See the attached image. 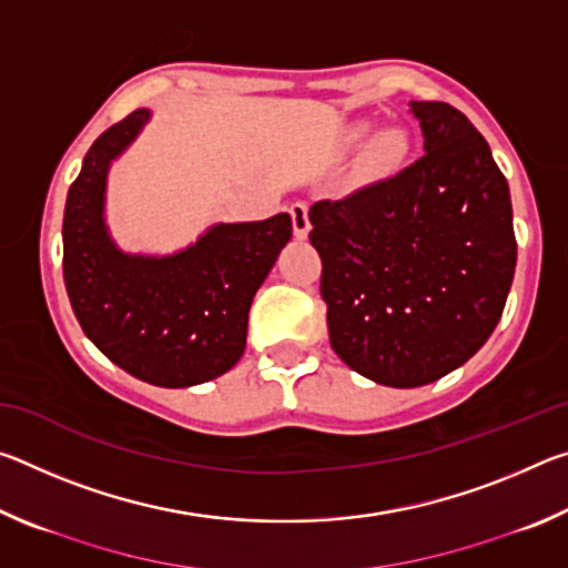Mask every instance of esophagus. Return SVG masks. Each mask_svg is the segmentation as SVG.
Here are the masks:
<instances>
[{
	"instance_id": "obj_1",
	"label": "esophagus",
	"mask_w": 568,
	"mask_h": 568,
	"mask_svg": "<svg viewBox=\"0 0 568 568\" xmlns=\"http://www.w3.org/2000/svg\"><path fill=\"white\" fill-rule=\"evenodd\" d=\"M291 217H293V233L297 240H305L311 233V217H307V205L295 203L291 205Z\"/></svg>"
}]
</instances>
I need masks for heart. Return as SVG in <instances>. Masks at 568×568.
Wrapping results in <instances>:
<instances>
[{
  "label": "heart",
  "mask_w": 568,
  "mask_h": 568,
  "mask_svg": "<svg viewBox=\"0 0 568 568\" xmlns=\"http://www.w3.org/2000/svg\"><path fill=\"white\" fill-rule=\"evenodd\" d=\"M371 132H373V122L361 120L348 130V140L355 142V145H361V142L371 138ZM410 152H413L410 134L403 128H398V124H388V128H381L376 134H373L368 148H365V168L378 178H390L406 168V162L410 160Z\"/></svg>",
  "instance_id": "obj_1"
}]
</instances>
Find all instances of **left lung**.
I'll list each match as a JSON object with an SVG mask.
<instances>
[{
  "mask_svg": "<svg viewBox=\"0 0 568 568\" xmlns=\"http://www.w3.org/2000/svg\"><path fill=\"white\" fill-rule=\"evenodd\" d=\"M423 155L311 207L331 345L355 373L418 388L464 365L501 321L516 271L508 182L446 102H410Z\"/></svg>",
  "mask_w": 568,
  "mask_h": 568,
  "instance_id": "left-lung-1",
  "label": "left lung"
}]
</instances>
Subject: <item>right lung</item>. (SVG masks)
<instances>
[{"instance_id": "add662e5", "label": "right lung", "mask_w": 568, "mask_h": 568, "mask_svg": "<svg viewBox=\"0 0 568 568\" xmlns=\"http://www.w3.org/2000/svg\"><path fill=\"white\" fill-rule=\"evenodd\" d=\"M150 118L134 110L84 155L64 205V285L84 335L114 365L152 386L190 388L240 361L250 305L293 223L287 213L215 223L170 255L122 250L104 217L108 175Z\"/></svg>"}]
</instances>
